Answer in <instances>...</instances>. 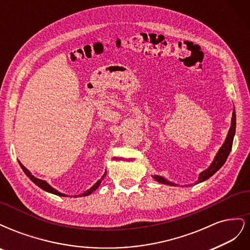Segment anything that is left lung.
Masks as SVG:
<instances>
[{
	"instance_id": "obj_1",
	"label": "left lung",
	"mask_w": 250,
	"mask_h": 250,
	"mask_svg": "<svg viewBox=\"0 0 250 250\" xmlns=\"http://www.w3.org/2000/svg\"><path fill=\"white\" fill-rule=\"evenodd\" d=\"M234 133H236V111H232V118H231V123H230V127H229V130L228 135H226V139L223 143V145L220 147V149L218 150V152L216 154V156L214 157V161L211 162V164L209 165V167L208 169H206L204 171H202L199 174V177L198 180L196 181L195 185L200 184L202 181H206L207 179H208L210 176H213L214 174L220 169L222 166L224 165V163L226 162L229 157V154L231 150L232 147V141H233V137H234ZM152 177L158 181V183H161L163 185H168V186H172V187H177L179 185L177 184H174L172 181H169L168 179H166L163 176L160 175H152ZM191 186V185H190ZM187 187V186H186Z\"/></svg>"
}]
</instances>
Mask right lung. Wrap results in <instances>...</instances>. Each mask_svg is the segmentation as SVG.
<instances>
[{"label": "right lung", "instance_id": "add662e5", "mask_svg": "<svg viewBox=\"0 0 250 250\" xmlns=\"http://www.w3.org/2000/svg\"><path fill=\"white\" fill-rule=\"evenodd\" d=\"M19 164H20V166H21V168L22 169V171L25 172V174L26 175L31 179V181H33V183L37 186V187H40L41 188H42L43 191H46V192H48V193H51V194H54V195H57V196H62V197H65V194H62V193H60V192H58L57 190H55L54 188H52L46 180H42V179H40V178H37V177H35L34 175H32L31 174V172H30L24 165H22L20 161H19ZM106 176V173H104L103 174V176L97 181V183L90 188H88L87 191H85V192H83L82 194H80V195H78L79 197H82V196H88V195H90L92 194L94 191H96L98 188H99V186L101 185V183H102V180H103V178ZM75 197H77L76 195H75Z\"/></svg>", "mask_w": 250, "mask_h": 250}]
</instances>
